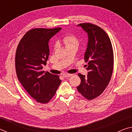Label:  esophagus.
Masks as SVG:
<instances>
[{
    "label": "esophagus",
    "mask_w": 132,
    "mask_h": 132,
    "mask_svg": "<svg viewBox=\"0 0 132 132\" xmlns=\"http://www.w3.org/2000/svg\"><path fill=\"white\" fill-rule=\"evenodd\" d=\"M72 75H71V74H64V75H63V77L65 78H67V77H69L71 76Z\"/></svg>",
    "instance_id": "esophagus-1"
}]
</instances>
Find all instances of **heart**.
<instances>
[{
	"label": "heart",
	"instance_id": "b5f03b06",
	"mask_svg": "<svg viewBox=\"0 0 132 132\" xmlns=\"http://www.w3.org/2000/svg\"><path fill=\"white\" fill-rule=\"evenodd\" d=\"M63 42L66 48L69 49L71 47L78 48L79 45V39L74 35H68L63 38Z\"/></svg>",
	"mask_w": 132,
	"mask_h": 132
}]
</instances>
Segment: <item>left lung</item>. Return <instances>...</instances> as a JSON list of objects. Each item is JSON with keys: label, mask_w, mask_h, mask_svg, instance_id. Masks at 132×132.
<instances>
[{"label": "left lung", "mask_w": 132, "mask_h": 132, "mask_svg": "<svg viewBox=\"0 0 132 132\" xmlns=\"http://www.w3.org/2000/svg\"><path fill=\"white\" fill-rule=\"evenodd\" d=\"M87 33V47L84 60L88 62L87 76H78L81 83L77 90L84 98L91 100L103 93L110 81L113 67V52L108 35L103 29L91 23L78 24Z\"/></svg>", "instance_id": "left-lung-1"}]
</instances>
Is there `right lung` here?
Wrapping results in <instances>:
<instances>
[{"mask_svg": "<svg viewBox=\"0 0 132 132\" xmlns=\"http://www.w3.org/2000/svg\"><path fill=\"white\" fill-rule=\"evenodd\" d=\"M61 28H34L27 32L18 45L15 57L17 78L38 102L52 99L61 83L59 76L42 71L50 55L48 42Z\"/></svg>", "mask_w": 132, "mask_h": 132, "instance_id": "add662e5", "label": "right lung"}]
</instances>
